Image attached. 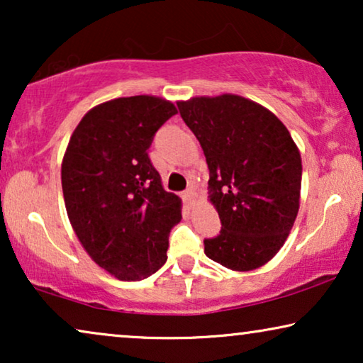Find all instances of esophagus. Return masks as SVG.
Segmentation results:
<instances>
[{"instance_id": "obj_1", "label": "esophagus", "mask_w": 363, "mask_h": 363, "mask_svg": "<svg viewBox=\"0 0 363 363\" xmlns=\"http://www.w3.org/2000/svg\"><path fill=\"white\" fill-rule=\"evenodd\" d=\"M182 198H183V203H185V206L188 208V210H191L193 205H195V195H193V191L191 190L183 191Z\"/></svg>"}]
</instances>
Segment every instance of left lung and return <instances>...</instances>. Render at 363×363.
<instances>
[{
    "label": "left lung",
    "instance_id": "1",
    "mask_svg": "<svg viewBox=\"0 0 363 363\" xmlns=\"http://www.w3.org/2000/svg\"><path fill=\"white\" fill-rule=\"evenodd\" d=\"M210 168V201L220 235L205 255L245 272L274 257L294 226L302 160L289 130L269 108L236 94L177 102Z\"/></svg>",
    "mask_w": 363,
    "mask_h": 363
}]
</instances>
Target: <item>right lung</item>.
Listing matches in <instances>:
<instances>
[{"label":"right lung","mask_w":363,"mask_h":363,"mask_svg":"<svg viewBox=\"0 0 363 363\" xmlns=\"http://www.w3.org/2000/svg\"><path fill=\"white\" fill-rule=\"evenodd\" d=\"M177 107L157 96L92 107L69 138L61 165L71 226L91 259L121 281H142L167 261L182 200L163 190L148 158L153 135Z\"/></svg>","instance_id":"obj_1"}]
</instances>
